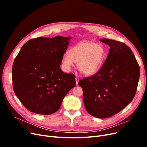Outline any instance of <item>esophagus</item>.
I'll return each mask as SVG.
<instances>
[{
	"instance_id": "esophagus-1",
	"label": "esophagus",
	"mask_w": 147,
	"mask_h": 147,
	"mask_svg": "<svg viewBox=\"0 0 147 147\" xmlns=\"http://www.w3.org/2000/svg\"><path fill=\"white\" fill-rule=\"evenodd\" d=\"M79 80H80L79 78H76V84H78Z\"/></svg>"
}]
</instances>
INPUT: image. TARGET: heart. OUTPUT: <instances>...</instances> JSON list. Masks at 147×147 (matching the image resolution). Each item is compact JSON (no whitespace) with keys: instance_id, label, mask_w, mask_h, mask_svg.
Here are the masks:
<instances>
[{"instance_id":"1","label":"heart","mask_w":147,"mask_h":147,"mask_svg":"<svg viewBox=\"0 0 147 147\" xmlns=\"http://www.w3.org/2000/svg\"><path fill=\"white\" fill-rule=\"evenodd\" d=\"M105 59L103 46L88 41L74 45L62 58V64L66 71H69L78 63V68L86 76H92L101 68Z\"/></svg>"}]
</instances>
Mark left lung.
Listing matches in <instances>:
<instances>
[{"label":"left lung","instance_id":"8db88e82","mask_svg":"<svg viewBox=\"0 0 147 147\" xmlns=\"http://www.w3.org/2000/svg\"><path fill=\"white\" fill-rule=\"evenodd\" d=\"M110 48L104 64L93 76L80 80L83 102L93 116L109 118L120 112L134 99L140 79L138 62L126 44L114 40H99Z\"/></svg>","mask_w":147,"mask_h":147}]
</instances>
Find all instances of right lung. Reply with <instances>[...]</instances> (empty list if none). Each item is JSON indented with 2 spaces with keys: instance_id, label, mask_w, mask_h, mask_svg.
I'll return each mask as SVG.
<instances>
[{
  "instance_id": "obj_1",
  "label": "right lung",
  "mask_w": 147,
  "mask_h": 147,
  "mask_svg": "<svg viewBox=\"0 0 147 147\" xmlns=\"http://www.w3.org/2000/svg\"><path fill=\"white\" fill-rule=\"evenodd\" d=\"M71 37H40L22 46L12 65L15 95L30 111L49 115L58 111L75 76L61 70L62 58Z\"/></svg>"
}]
</instances>
